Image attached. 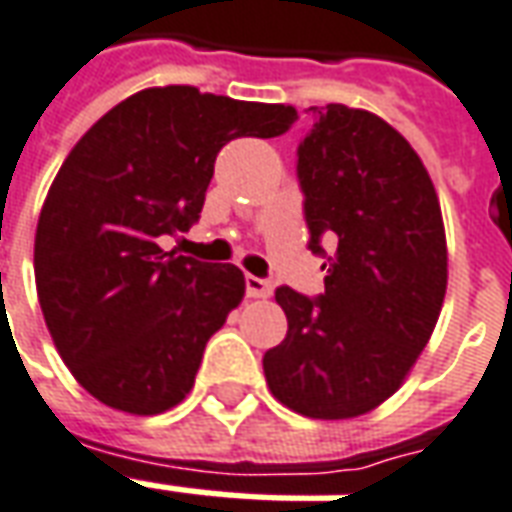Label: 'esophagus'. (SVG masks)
I'll return each mask as SVG.
<instances>
[{"mask_svg": "<svg viewBox=\"0 0 512 512\" xmlns=\"http://www.w3.org/2000/svg\"><path fill=\"white\" fill-rule=\"evenodd\" d=\"M271 282H265V279H260V276H252L249 273L247 276V295L249 298H271Z\"/></svg>", "mask_w": 512, "mask_h": 512, "instance_id": "34e87169", "label": "esophagus"}]
</instances>
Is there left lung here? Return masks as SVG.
<instances>
[{
	"label": "left lung",
	"mask_w": 512,
	"mask_h": 512,
	"mask_svg": "<svg viewBox=\"0 0 512 512\" xmlns=\"http://www.w3.org/2000/svg\"><path fill=\"white\" fill-rule=\"evenodd\" d=\"M298 147L308 247L335 257L325 295L276 290L287 338L265 351L271 395L308 419H354L389 400L438 325L448 284L435 185L384 117L346 104L311 107Z\"/></svg>",
	"instance_id": "left-lung-1"
}]
</instances>
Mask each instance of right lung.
Listing matches in <instances>:
<instances>
[{
  "label": "right lung",
  "mask_w": 512,
  "mask_h": 512,
  "mask_svg": "<svg viewBox=\"0 0 512 512\" xmlns=\"http://www.w3.org/2000/svg\"><path fill=\"white\" fill-rule=\"evenodd\" d=\"M295 120L290 104L163 85L120 101L66 155L39 212L34 279L61 360L99 403L155 416L193 389L247 282L161 239L198 220L230 139L282 136Z\"/></svg>",
  "instance_id": "1"
}]
</instances>
